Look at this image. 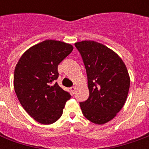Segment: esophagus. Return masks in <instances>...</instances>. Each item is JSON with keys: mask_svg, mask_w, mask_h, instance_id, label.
I'll return each mask as SVG.
<instances>
[{"mask_svg": "<svg viewBox=\"0 0 149 149\" xmlns=\"http://www.w3.org/2000/svg\"><path fill=\"white\" fill-rule=\"evenodd\" d=\"M70 90H71V91H72V93L74 94L75 92H76V90H77V88H76V86H72V87L70 88Z\"/></svg>", "mask_w": 149, "mask_h": 149, "instance_id": "1", "label": "esophagus"}]
</instances>
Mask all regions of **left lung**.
I'll use <instances>...</instances> for the list:
<instances>
[{"instance_id": "left-lung-1", "label": "left lung", "mask_w": 149, "mask_h": 149, "mask_svg": "<svg viewBox=\"0 0 149 149\" xmlns=\"http://www.w3.org/2000/svg\"><path fill=\"white\" fill-rule=\"evenodd\" d=\"M84 60L88 79L89 98L80 103L84 117L96 125L115 118L127 100L130 77L115 52L94 41L75 43Z\"/></svg>"}]
</instances>
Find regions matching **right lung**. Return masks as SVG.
<instances>
[{
    "instance_id": "1",
    "label": "right lung",
    "mask_w": 149,
    "mask_h": 149,
    "mask_svg": "<svg viewBox=\"0 0 149 149\" xmlns=\"http://www.w3.org/2000/svg\"><path fill=\"white\" fill-rule=\"evenodd\" d=\"M73 49L68 43L45 40L25 51L15 66L14 88L26 112L36 121L50 125L59 119L71 96L54 82L58 65Z\"/></svg>"
}]
</instances>
